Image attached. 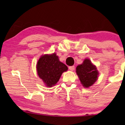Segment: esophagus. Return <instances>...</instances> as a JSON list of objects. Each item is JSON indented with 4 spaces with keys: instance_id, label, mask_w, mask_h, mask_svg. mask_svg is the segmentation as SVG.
Listing matches in <instances>:
<instances>
[{
    "instance_id": "obj_1",
    "label": "esophagus",
    "mask_w": 125,
    "mask_h": 125,
    "mask_svg": "<svg viewBox=\"0 0 125 125\" xmlns=\"http://www.w3.org/2000/svg\"><path fill=\"white\" fill-rule=\"evenodd\" d=\"M74 66H69V69L70 71H73L74 70Z\"/></svg>"
}]
</instances>
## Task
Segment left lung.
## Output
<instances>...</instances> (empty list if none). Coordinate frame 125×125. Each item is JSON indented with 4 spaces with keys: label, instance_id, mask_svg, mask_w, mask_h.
Returning a JSON list of instances; mask_svg holds the SVG:
<instances>
[{
    "label": "left lung",
    "instance_id": "8db88e82",
    "mask_svg": "<svg viewBox=\"0 0 125 125\" xmlns=\"http://www.w3.org/2000/svg\"><path fill=\"white\" fill-rule=\"evenodd\" d=\"M76 73L84 88H89L98 79V71L94 65L88 59H85L82 64L76 67Z\"/></svg>",
    "mask_w": 125,
    "mask_h": 125
}]
</instances>
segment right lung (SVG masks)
Wrapping results in <instances>:
<instances>
[{
  "mask_svg": "<svg viewBox=\"0 0 125 125\" xmlns=\"http://www.w3.org/2000/svg\"><path fill=\"white\" fill-rule=\"evenodd\" d=\"M37 74L47 87L51 88L59 81L61 74L68 67L60 61L55 53L42 55L36 65Z\"/></svg>",
  "mask_w": 125,
  "mask_h": 125,
  "instance_id": "obj_1",
  "label": "right lung"
}]
</instances>
